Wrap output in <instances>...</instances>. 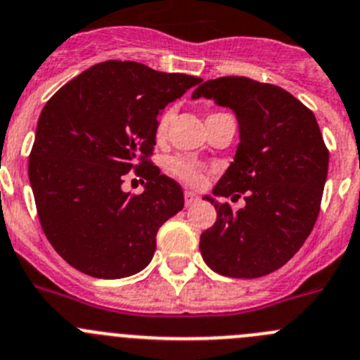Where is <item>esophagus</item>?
Returning <instances> with one entry per match:
<instances>
[{"instance_id": "esophagus-1", "label": "esophagus", "mask_w": 360, "mask_h": 360, "mask_svg": "<svg viewBox=\"0 0 360 360\" xmlns=\"http://www.w3.org/2000/svg\"><path fill=\"white\" fill-rule=\"evenodd\" d=\"M199 200V197L193 193V191H184V204L186 206H191V204H195Z\"/></svg>"}]
</instances>
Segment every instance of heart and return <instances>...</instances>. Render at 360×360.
<instances>
[{
    "label": "heart",
    "mask_w": 360,
    "mask_h": 360,
    "mask_svg": "<svg viewBox=\"0 0 360 360\" xmlns=\"http://www.w3.org/2000/svg\"><path fill=\"white\" fill-rule=\"evenodd\" d=\"M170 119H172V112L167 110V112L161 113L158 117V122H156V139L158 140H163L165 134H167V129H169V124ZM169 170L172 172V176H176L177 179L184 181L188 184H197L202 183L204 179V170L199 163L195 161L188 160V158L183 156H176L169 161Z\"/></svg>",
    "instance_id": "obj_1"
}]
</instances>
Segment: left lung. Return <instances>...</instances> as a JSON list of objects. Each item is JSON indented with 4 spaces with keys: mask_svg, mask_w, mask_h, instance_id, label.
Listing matches in <instances>:
<instances>
[{
    "mask_svg": "<svg viewBox=\"0 0 360 360\" xmlns=\"http://www.w3.org/2000/svg\"><path fill=\"white\" fill-rule=\"evenodd\" d=\"M191 97L213 99L236 115L240 143L213 195L245 193L238 211L204 197L217 221L200 234V254L226 277L271 274L297 254L320 213L328 150L316 117L281 86L243 76L210 79Z\"/></svg>",
    "mask_w": 360,
    "mask_h": 360,
    "instance_id": "left-lung-1",
    "label": "left lung"
}]
</instances>
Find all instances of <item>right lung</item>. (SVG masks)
Returning a JSON list of instances; mask_svg holds the SVG:
<instances>
[{"instance_id":"right-lung-1","label":"right lung","mask_w":360,"mask_h":360,"mask_svg":"<svg viewBox=\"0 0 360 360\" xmlns=\"http://www.w3.org/2000/svg\"><path fill=\"white\" fill-rule=\"evenodd\" d=\"M200 82L108 60L46 103L28 176L44 234L70 266L122 278L150 263L158 229L184 206L179 184L149 161L158 115ZM131 168L148 179L140 196L122 190Z\"/></svg>"}]
</instances>
